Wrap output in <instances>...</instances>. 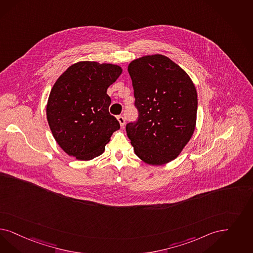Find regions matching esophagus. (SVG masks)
I'll list each match as a JSON object with an SVG mask.
<instances>
[{
  "mask_svg": "<svg viewBox=\"0 0 253 253\" xmlns=\"http://www.w3.org/2000/svg\"><path fill=\"white\" fill-rule=\"evenodd\" d=\"M118 121L120 122L121 126L123 127V126H124V124H125V120H124V118H123L122 116H119V117H118Z\"/></svg>",
  "mask_w": 253,
  "mask_h": 253,
  "instance_id": "34e87169",
  "label": "esophagus"
}]
</instances>
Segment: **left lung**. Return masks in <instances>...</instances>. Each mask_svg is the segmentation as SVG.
Returning <instances> with one entry per match:
<instances>
[{
  "instance_id": "left-lung-1",
  "label": "left lung",
  "mask_w": 253,
  "mask_h": 253,
  "mask_svg": "<svg viewBox=\"0 0 253 253\" xmlns=\"http://www.w3.org/2000/svg\"><path fill=\"white\" fill-rule=\"evenodd\" d=\"M138 111L126 125L133 150L146 164L161 166L179 155L195 129L197 92L192 79L164 55H149L128 66Z\"/></svg>"
}]
</instances>
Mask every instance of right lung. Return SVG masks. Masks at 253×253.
<instances>
[{"label": "right lung", "instance_id": "1", "mask_svg": "<svg viewBox=\"0 0 253 253\" xmlns=\"http://www.w3.org/2000/svg\"><path fill=\"white\" fill-rule=\"evenodd\" d=\"M120 66L96 61L71 65L54 84L46 105L53 136L68 155L88 161L101 155L120 122L109 113L107 87Z\"/></svg>", "mask_w": 253, "mask_h": 253}]
</instances>
